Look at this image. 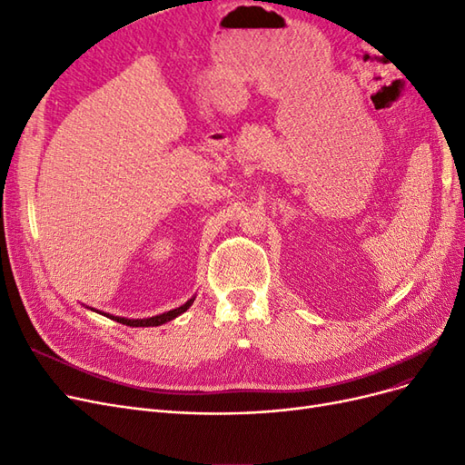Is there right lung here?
Instances as JSON below:
<instances>
[{
    "mask_svg": "<svg viewBox=\"0 0 465 465\" xmlns=\"http://www.w3.org/2000/svg\"><path fill=\"white\" fill-rule=\"evenodd\" d=\"M193 301H195V297H192L186 304H182V306L174 308V311H168V312H163V314H157V316H151V318H137V320H135V318L112 316V314H106V312H98V311H94V308H91V311H94V312H98V314H103V316H106V318H110V320H114V322H120V323H124V326H130V328H151V326H163V323L178 318L180 314H184V312L188 311V308L193 304ZM87 308H89V306H87Z\"/></svg>",
    "mask_w": 465,
    "mask_h": 465,
    "instance_id": "right-lung-1",
    "label": "right lung"
}]
</instances>
